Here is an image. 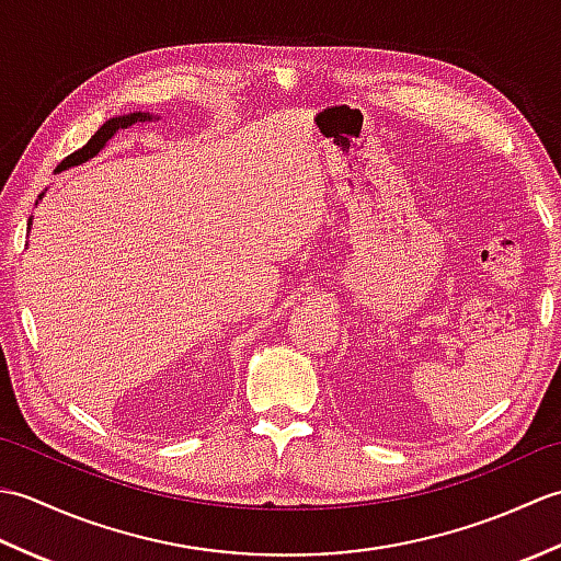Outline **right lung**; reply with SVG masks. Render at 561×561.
<instances>
[{
  "label": "right lung",
  "instance_id": "obj_1",
  "mask_svg": "<svg viewBox=\"0 0 561 561\" xmlns=\"http://www.w3.org/2000/svg\"><path fill=\"white\" fill-rule=\"evenodd\" d=\"M159 121V115H151V113H129V115H115V117H111V121H105L103 125H101V129L96 135H93L87 145H83L79 151H75V153H69V157L57 165V173L59 171H67V169H71V165H81V163H87L89 159H93L96 157V153H101L103 149H105V145H108V141L121 133V129H127V127H133V125H137V123H157ZM43 195L45 193H41L38 195V202L43 199ZM31 224H33V219H28V229H31Z\"/></svg>",
  "mask_w": 561,
  "mask_h": 561
}]
</instances>
